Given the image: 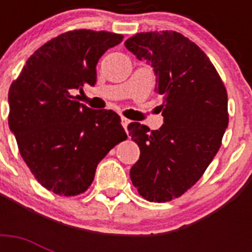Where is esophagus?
Returning a JSON list of instances; mask_svg holds the SVG:
<instances>
[{"mask_svg": "<svg viewBox=\"0 0 252 252\" xmlns=\"http://www.w3.org/2000/svg\"><path fill=\"white\" fill-rule=\"evenodd\" d=\"M128 124H129V120H128V119H126V118H122V126L126 130V126H128Z\"/></svg>", "mask_w": 252, "mask_h": 252, "instance_id": "esophagus-1", "label": "esophagus"}]
</instances>
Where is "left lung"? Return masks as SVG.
<instances>
[{"instance_id":"1","label":"left lung","mask_w":252,"mask_h":252,"mask_svg":"<svg viewBox=\"0 0 252 252\" xmlns=\"http://www.w3.org/2000/svg\"><path fill=\"white\" fill-rule=\"evenodd\" d=\"M124 44L154 68L165 123L152 132L140 123L128 126L140 148L130 179L148 201H171L203 176L219 152L229 124L226 87L199 45L176 31L136 33Z\"/></svg>"}]
</instances>
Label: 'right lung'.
I'll list each match as a JSON object with an SVG mask.
<instances>
[{"instance_id": "1", "label": "right lung", "mask_w": 252, "mask_h": 252, "mask_svg": "<svg viewBox=\"0 0 252 252\" xmlns=\"http://www.w3.org/2000/svg\"><path fill=\"white\" fill-rule=\"evenodd\" d=\"M123 35L72 30L26 61L9 89V126L35 179L60 196L90 187L96 166L126 133L112 110H91L70 93L96 82V64Z\"/></svg>"}]
</instances>
